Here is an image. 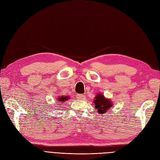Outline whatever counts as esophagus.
Here are the masks:
<instances>
[{
  "mask_svg": "<svg viewBox=\"0 0 160 160\" xmlns=\"http://www.w3.org/2000/svg\"><path fill=\"white\" fill-rule=\"evenodd\" d=\"M84 95H82V94H77L76 95V98L78 99H82L83 98Z\"/></svg>",
  "mask_w": 160,
  "mask_h": 160,
  "instance_id": "34e87169",
  "label": "esophagus"
}]
</instances>
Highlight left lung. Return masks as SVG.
<instances>
[{
	"label": "left lung",
	"instance_id": "left-lung-1",
	"mask_svg": "<svg viewBox=\"0 0 160 160\" xmlns=\"http://www.w3.org/2000/svg\"><path fill=\"white\" fill-rule=\"evenodd\" d=\"M95 103V108L98 109V112L99 114H103L107 112L112 107V103L111 101L105 98L104 95L98 93L95 97V99L93 101Z\"/></svg>",
	"mask_w": 160,
	"mask_h": 160
}]
</instances>
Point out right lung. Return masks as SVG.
Segmentation results:
<instances>
[{
	"label": "right lung",
	"instance_id": "1",
	"mask_svg": "<svg viewBox=\"0 0 160 160\" xmlns=\"http://www.w3.org/2000/svg\"><path fill=\"white\" fill-rule=\"evenodd\" d=\"M69 99V97H68V96H61L59 98H57L58 101L61 103H62L63 102H65V101L68 100Z\"/></svg>",
	"mask_w": 160,
	"mask_h": 160
}]
</instances>
